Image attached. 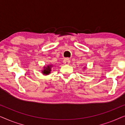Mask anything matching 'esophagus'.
I'll list each match as a JSON object with an SVG mask.
<instances>
[{
  "mask_svg": "<svg viewBox=\"0 0 125 125\" xmlns=\"http://www.w3.org/2000/svg\"><path fill=\"white\" fill-rule=\"evenodd\" d=\"M70 62H71V61H70V60L69 59H65L64 60V61H63V62H64V64H66V65H68L70 64Z\"/></svg>",
  "mask_w": 125,
  "mask_h": 125,
  "instance_id": "1",
  "label": "esophagus"
}]
</instances>
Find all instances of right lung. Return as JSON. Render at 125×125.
Listing matches in <instances>:
<instances>
[{
	"label": "right lung",
	"mask_w": 125,
	"mask_h": 125,
	"mask_svg": "<svg viewBox=\"0 0 125 125\" xmlns=\"http://www.w3.org/2000/svg\"><path fill=\"white\" fill-rule=\"evenodd\" d=\"M52 65H48L47 66H44L43 68L44 69L42 71V73L43 74H45V75H48L49 74V73H51V68L52 67Z\"/></svg>",
	"instance_id": "obj_1"
}]
</instances>
